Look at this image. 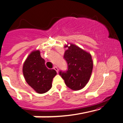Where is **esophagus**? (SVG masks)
I'll return each instance as SVG.
<instances>
[{
	"instance_id": "1",
	"label": "esophagus",
	"mask_w": 123,
	"mask_h": 123,
	"mask_svg": "<svg viewBox=\"0 0 123 123\" xmlns=\"http://www.w3.org/2000/svg\"><path fill=\"white\" fill-rule=\"evenodd\" d=\"M53 69L55 70L56 71V72H57V73H58V67H56V66H55V67H53Z\"/></svg>"
}]
</instances>
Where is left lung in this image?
<instances>
[{
	"label": "left lung",
	"instance_id": "1",
	"mask_svg": "<svg viewBox=\"0 0 123 123\" xmlns=\"http://www.w3.org/2000/svg\"><path fill=\"white\" fill-rule=\"evenodd\" d=\"M64 47L67 48L64 58L68 64V70L59 72V74L68 88L73 90H81L91 77L93 66L92 56L90 53L73 43H68Z\"/></svg>",
	"mask_w": 123,
	"mask_h": 123
}]
</instances>
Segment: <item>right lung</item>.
<instances>
[{
  "label": "right lung",
  "mask_w": 123,
  "mask_h": 123,
  "mask_svg": "<svg viewBox=\"0 0 123 123\" xmlns=\"http://www.w3.org/2000/svg\"><path fill=\"white\" fill-rule=\"evenodd\" d=\"M22 72L26 82L40 94L47 92L52 87L56 70L46 67L45 60L38 50L31 51L23 65Z\"/></svg>",
  "instance_id": "right-lung-1"
}]
</instances>
